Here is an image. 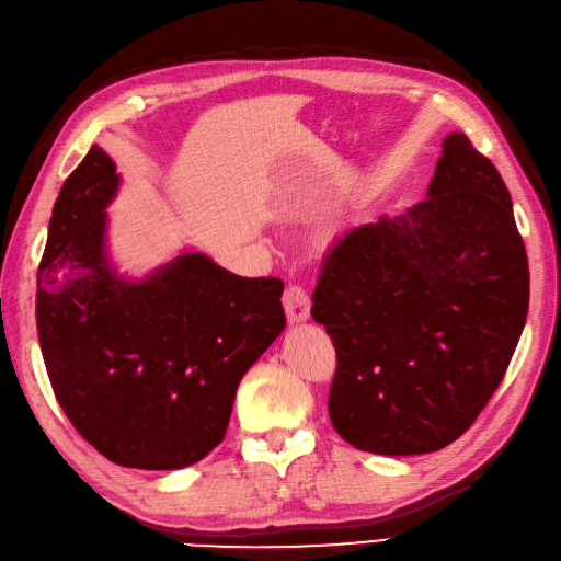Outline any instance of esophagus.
Listing matches in <instances>:
<instances>
[{"instance_id": "1", "label": "esophagus", "mask_w": 561, "mask_h": 561, "mask_svg": "<svg viewBox=\"0 0 561 561\" xmlns=\"http://www.w3.org/2000/svg\"><path fill=\"white\" fill-rule=\"evenodd\" d=\"M283 305H285V314H288L290 322H305V319L310 317L312 300L302 285H297V283L285 285Z\"/></svg>"}]
</instances>
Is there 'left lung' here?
<instances>
[{
  "label": "left lung",
  "instance_id": "1",
  "mask_svg": "<svg viewBox=\"0 0 561 561\" xmlns=\"http://www.w3.org/2000/svg\"><path fill=\"white\" fill-rule=\"evenodd\" d=\"M312 300L336 348L329 416L341 438L375 455L460 438L504 380L530 300L496 167L465 133L445 137L428 198L341 234Z\"/></svg>",
  "mask_w": 561,
  "mask_h": 561
}]
</instances>
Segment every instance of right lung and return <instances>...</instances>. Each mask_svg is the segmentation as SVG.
<instances>
[{"label": "right lung", "mask_w": 561, "mask_h": 561, "mask_svg": "<svg viewBox=\"0 0 561 561\" xmlns=\"http://www.w3.org/2000/svg\"><path fill=\"white\" fill-rule=\"evenodd\" d=\"M116 186L96 145L67 176L38 266V341L79 436L121 467L179 470L222 443L239 382L285 327L283 280L203 254L116 280L104 261Z\"/></svg>", "instance_id": "obj_1"}]
</instances>
